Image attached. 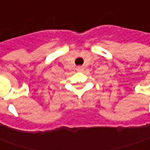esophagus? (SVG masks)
Masks as SVG:
<instances>
[{
  "label": "esophagus",
  "mask_w": 150,
  "mask_h": 150,
  "mask_svg": "<svg viewBox=\"0 0 150 150\" xmlns=\"http://www.w3.org/2000/svg\"><path fill=\"white\" fill-rule=\"evenodd\" d=\"M83 67H82V66H77V67H76V70H77V71H82V70H83Z\"/></svg>",
  "instance_id": "obj_1"
}]
</instances>
